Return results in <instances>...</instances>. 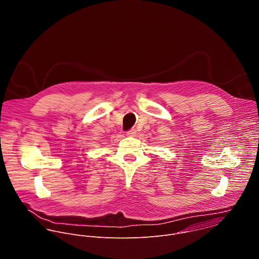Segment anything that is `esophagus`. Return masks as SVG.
I'll return each instance as SVG.
<instances>
[{
  "mask_svg": "<svg viewBox=\"0 0 259 259\" xmlns=\"http://www.w3.org/2000/svg\"><path fill=\"white\" fill-rule=\"evenodd\" d=\"M126 135H127L128 137H135V136L137 135V130H136V128H131V130L126 133Z\"/></svg>",
  "mask_w": 259,
  "mask_h": 259,
  "instance_id": "esophagus-1",
  "label": "esophagus"
}]
</instances>
